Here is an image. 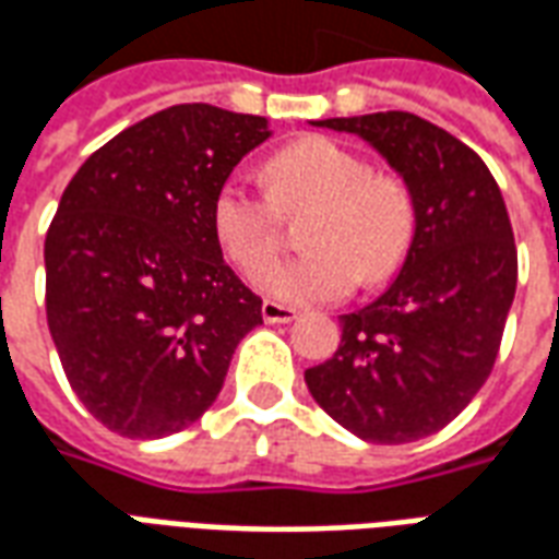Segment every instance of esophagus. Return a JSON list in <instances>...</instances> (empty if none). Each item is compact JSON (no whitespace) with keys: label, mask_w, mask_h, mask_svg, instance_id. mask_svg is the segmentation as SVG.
I'll return each instance as SVG.
<instances>
[{"label":"esophagus","mask_w":559,"mask_h":559,"mask_svg":"<svg viewBox=\"0 0 559 559\" xmlns=\"http://www.w3.org/2000/svg\"><path fill=\"white\" fill-rule=\"evenodd\" d=\"M260 314H263V320H266V323H290V320H296V317H299V311H296V308H290V305H281V302H272V299H266V302H263V308H260Z\"/></svg>","instance_id":"obj_1"}]
</instances>
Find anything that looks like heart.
<instances>
[{"instance_id":"1","label":"heart","mask_w":559,"mask_h":559,"mask_svg":"<svg viewBox=\"0 0 559 559\" xmlns=\"http://www.w3.org/2000/svg\"><path fill=\"white\" fill-rule=\"evenodd\" d=\"M266 194L227 179L212 197V233L245 275L275 257L281 218L311 212L299 242L308 251L293 263L269 266L260 287L284 302H338L356 284L395 278L419 233V203L395 173L371 164L323 134L281 146L263 164Z\"/></svg>"}]
</instances>
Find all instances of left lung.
Segmentation results:
<instances>
[{
    "instance_id": "left-lung-1",
    "label": "left lung",
    "mask_w": 559,
    "mask_h": 559,
    "mask_svg": "<svg viewBox=\"0 0 559 559\" xmlns=\"http://www.w3.org/2000/svg\"><path fill=\"white\" fill-rule=\"evenodd\" d=\"M368 140L419 203V233L380 299L341 314L332 359L305 371L314 401L368 443L437 433L488 380L515 299L518 251L485 160L421 116L314 122Z\"/></svg>"
}]
</instances>
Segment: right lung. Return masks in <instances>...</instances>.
<instances>
[{
	"instance_id": "right-lung-1",
	"label": "right lung",
	"mask_w": 559,
	"mask_h": 559,
	"mask_svg": "<svg viewBox=\"0 0 559 559\" xmlns=\"http://www.w3.org/2000/svg\"><path fill=\"white\" fill-rule=\"evenodd\" d=\"M269 138L263 116L176 104L126 128L68 182L44 239L47 326L104 428L152 440L218 399L263 299L212 233V197Z\"/></svg>"
}]
</instances>
